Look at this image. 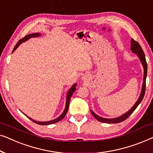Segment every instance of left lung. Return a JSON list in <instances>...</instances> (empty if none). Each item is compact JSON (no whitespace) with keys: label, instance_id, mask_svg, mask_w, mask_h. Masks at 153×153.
Segmentation results:
<instances>
[{"label":"left lung","instance_id":"1","mask_svg":"<svg viewBox=\"0 0 153 153\" xmlns=\"http://www.w3.org/2000/svg\"><path fill=\"white\" fill-rule=\"evenodd\" d=\"M131 50L133 53H134L136 54H137L138 57L139 58L140 60H141L142 65L143 67V70H144V74H143V85H142V89H141V94H140V96L139 97V99L136 102L134 105L131 108L129 111H128L127 113H125V114L122 115V116L118 117V118H102L99 116H97V114H95L93 111H91V114L93 116L95 117V118L97 119L98 121L102 123H119L123 122L126 120V119L128 118V117L130 116V115L132 114L139 104L141 103L142 100L144 97V95H145V92H146V76H147V62H146V57H145V54H144V52L142 49V48L139 43L137 42V41H135L134 39H131Z\"/></svg>","mask_w":153,"mask_h":153}]
</instances>
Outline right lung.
<instances>
[{
    "instance_id": "add662e5",
    "label": "right lung",
    "mask_w": 153,
    "mask_h": 153,
    "mask_svg": "<svg viewBox=\"0 0 153 153\" xmlns=\"http://www.w3.org/2000/svg\"><path fill=\"white\" fill-rule=\"evenodd\" d=\"M40 34L39 33H33V34H29V35H27L25 36L24 38H22V39H20L19 41L17 43H16V45H15V47H14L13 51L12 52H14L15 50L16 49V48H17L21 44L22 42H26V40H28L31 37H39ZM76 83H74V85H72V87L70 88V89L69 90L68 93V95H67V99H66V104H65V110L64 111L62 112V114L60 115L59 117H58L57 118L54 119L53 120H50V121H47V122H38V121H36V120H33V119H31L30 118H29L28 117V118H30L31 120L33 121V122L36 123V124H38V125H51V124H53V123H56L57 122H59L60 120H61L62 118H64L65 116V115L67 114V112H68V108H69V105H70V99H71V97H72V94L74 93V91H76Z\"/></svg>"
}]
</instances>
